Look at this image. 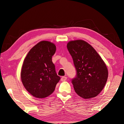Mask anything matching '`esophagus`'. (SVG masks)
<instances>
[{
	"instance_id": "34e87169",
	"label": "esophagus",
	"mask_w": 124,
	"mask_h": 124,
	"mask_svg": "<svg viewBox=\"0 0 124 124\" xmlns=\"http://www.w3.org/2000/svg\"><path fill=\"white\" fill-rule=\"evenodd\" d=\"M67 78L66 77H64V76H63V77H62L61 78V80L62 81H64L67 80Z\"/></svg>"
}]
</instances>
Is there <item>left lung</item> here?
Here are the masks:
<instances>
[{"label":"left lung","mask_w":124,"mask_h":124,"mask_svg":"<svg viewBox=\"0 0 124 124\" xmlns=\"http://www.w3.org/2000/svg\"><path fill=\"white\" fill-rule=\"evenodd\" d=\"M67 48L77 70V77L72 80L76 93L85 99L96 96L108 77L106 63L95 49L84 40L70 41Z\"/></svg>","instance_id":"8db88e82"}]
</instances>
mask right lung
I'll return each mask as SVG.
<instances>
[{
  "label": "right lung",
  "instance_id": "1",
  "mask_svg": "<svg viewBox=\"0 0 124 124\" xmlns=\"http://www.w3.org/2000/svg\"><path fill=\"white\" fill-rule=\"evenodd\" d=\"M55 51L54 43L41 41L30 50L23 61L21 71L22 83L26 90L37 98L50 95L60 80L52 60Z\"/></svg>",
  "mask_w": 124,
  "mask_h": 124
}]
</instances>
